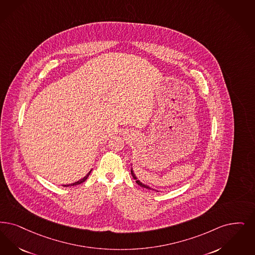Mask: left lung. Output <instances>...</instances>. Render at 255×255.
I'll return each instance as SVG.
<instances>
[{"instance_id": "left-lung-1", "label": "left lung", "mask_w": 255, "mask_h": 255, "mask_svg": "<svg viewBox=\"0 0 255 255\" xmlns=\"http://www.w3.org/2000/svg\"><path fill=\"white\" fill-rule=\"evenodd\" d=\"M132 166V165H131ZM131 174H132V178L135 180V182L136 184H138L139 186H141L143 188H145V189H148V190H153V191H155L154 189H152V188H150L149 186H147V185H145V184H143L142 182H140L137 178H136V176H135V174L133 173V171H132V168H131ZM156 192H158V191H156Z\"/></svg>"}]
</instances>
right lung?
Returning a JSON list of instances; mask_svg holds the SVG:
<instances>
[{"instance_id":"right-lung-1","label":"right lung","mask_w":255,"mask_h":255,"mask_svg":"<svg viewBox=\"0 0 255 255\" xmlns=\"http://www.w3.org/2000/svg\"><path fill=\"white\" fill-rule=\"evenodd\" d=\"M92 170H93V169H91V170H90V172L87 173V174H86V175H85V176H84L83 178H82L81 180H79V181H77V182H74V183L72 184H67V185H62V186H63V187H69V186H76V185H79V184H81L82 183V182H84V181H85V180H86V179L88 178L89 174L91 173Z\"/></svg>"}]
</instances>
